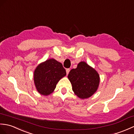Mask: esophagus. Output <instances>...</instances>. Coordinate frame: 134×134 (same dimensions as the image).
I'll return each mask as SVG.
<instances>
[{
	"mask_svg": "<svg viewBox=\"0 0 134 134\" xmlns=\"http://www.w3.org/2000/svg\"><path fill=\"white\" fill-rule=\"evenodd\" d=\"M70 71V68H67V69H66V73H67V75H68V74H69Z\"/></svg>",
	"mask_w": 134,
	"mask_h": 134,
	"instance_id": "esophagus-1",
	"label": "esophagus"
}]
</instances>
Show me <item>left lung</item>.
<instances>
[{"label": "left lung", "instance_id": "obj_1", "mask_svg": "<svg viewBox=\"0 0 134 134\" xmlns=\"http://www.w3.org/2000/svg\"><path fill=\"white\" fill-rule=\"evenodd\" d=\"M68 78L75 94L82 99L88 98L94 94L100 81L96 71L84 62H80L76 68L70 71Z\"/></svg>", "mask_w": 134, "mask_h": 134}]
</instances>
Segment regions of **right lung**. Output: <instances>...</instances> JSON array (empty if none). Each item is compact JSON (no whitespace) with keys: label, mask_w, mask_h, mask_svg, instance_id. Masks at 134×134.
<instances>
[{"label":"right lung","mask_w":134,"mask_h":134,"mask_svg":"<svg viewBox=\"0 0 134 134\" xmlns=\"http://www.w3.org/2000/svg\"><path fill=\"white\" fill-rule=\"evenodd\" d=\"M66 75V71L60 62L49 59L40 63L34 71V83L38 91L43 95L52 93L57 84Z\"/></svg>","instance_id":"1"}]
</instances>
